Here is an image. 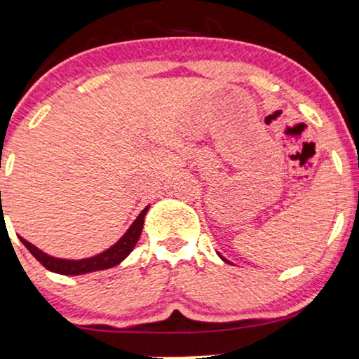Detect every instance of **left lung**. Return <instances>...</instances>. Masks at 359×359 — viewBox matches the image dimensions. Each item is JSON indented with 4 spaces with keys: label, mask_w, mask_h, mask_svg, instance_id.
Returning <instances> with one entry per match:
<instances>
[{
    "label": "left lung",
    "mask_w": 359,
    "mask_h": 359,
    "mask_svg": "<svg viewBox=\"0 0 359 359\" xmlns=\"http://www.w3.org/2000/svg\"><path fill=\"white\" fill-rule=\"evenodd\" d=\"M218 256H219V257H222V259H223V261H224V262H229V261H228V259H226V257H223V256H222V255H219V252H218Z\"/></svg>",
    "instance_id": "8db88e82"
}]
</instances>
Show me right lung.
<instances>
[{"mask_svg":"<svg viewBox=\"0 0 359 359\" xmlns=\"http://www.w3.org/2000/svg\"><path fill=\"white\" fill-rule=\"evenodd\" d=\"M147 210H149V205H147V207L137 215V218L133 222L131 226L128 228V231L124 233V235L119 238L113 246H109L108 250L100 252V255H95L92 257H83V259H62V257L49 256L47 252L41 251L39 248L31 245L29 241L24 240V238L19 236V240H21L22 245L29 250L31 255L34 256L36 259L46 267V269L55 272V274L80 276V274H87V272L109 269V267L118 266L124 257H128V255L135 250L136 243L141 236L142 224H144V217Z\"/></svg>","mask_w":359,"mask_h":359,"instance_id":"1","label":"right lung"}]
</instances>
